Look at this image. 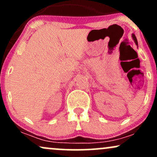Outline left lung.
<instances>
[{"mask_svg":"<svg viewBox=\"0 0 157 157\" xmlns=\"http://www.w3.org/2000/svg\"><path fill=\"white\" fill-rule=\"evenodd\" d=\"M132 37H133V38H134V41H135V43H136V45H137V46H138L137 40H136V37H135V35H134V34H133V35H132Z\"/></svg>","mask_w":157,"mask_h":157,"instance_id":"obj_1","label":"left lung"}]
</instances>
